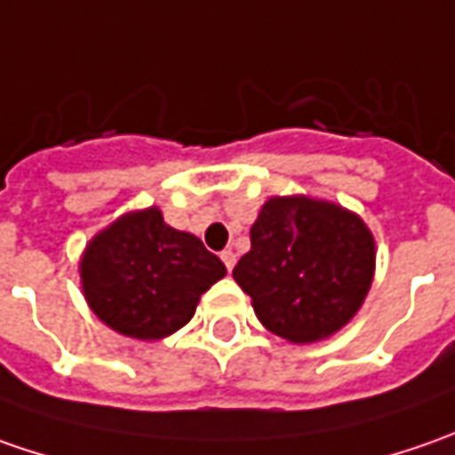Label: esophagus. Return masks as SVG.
Segmentation results:
<instances>
[{
  "mask_svg": "<svg viewBox=\"0 0 455 455\" xmlns=\"http://www.w3.org/2000/svg\"><path fill=\"white\" fill-rule=\"evenodd\" d=\"M220 258H222V263H225V268H228V271H233V268H235V253H233L230 248H228V251H222Z\"/></svg>",
  "mask_w": 455,
  "mask_h": 455,
  "instance_id": "1",
  "label": "esophagus"
}]
</instances>
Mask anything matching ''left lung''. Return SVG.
Segmentation results:
<instances>
[{
    "instance_id": "left-lung-1",
    "label": "left lung",
    "mask_w": 455,
    "mask_h": 455,
    "mask_svg": "<svg viewBox=\"0 0 455 455\" xmlns=\"http://www.w3.org/2000/svg\"><path fill=\"white\" fill-rule=\"evenodd\" d=\"M375 271L367 225L331 202L273 197L251 228L233 278L260 323L293 344L326 339L364 301Z\"/></svg>"
}]
</instances>
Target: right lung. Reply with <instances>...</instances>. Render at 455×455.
I'll return each mask as SVG.
<instances>
[{"label":"right lung","instance_id":"obj_1","mask_svg":"<svg viewBox=\"0 0 455 455\" xmlns=\"http://www.w3.org/2000/svg\"><path fill=\"white\" fill-rule=\"evenodd\" d=\"M222 275L218 255L200 237L169 228L156 207L114 222L91 240L80 263L93 314L133 339H162L182 329Z\"/></svg>","mask_w":455,"mask_h":455}]
</instances>
